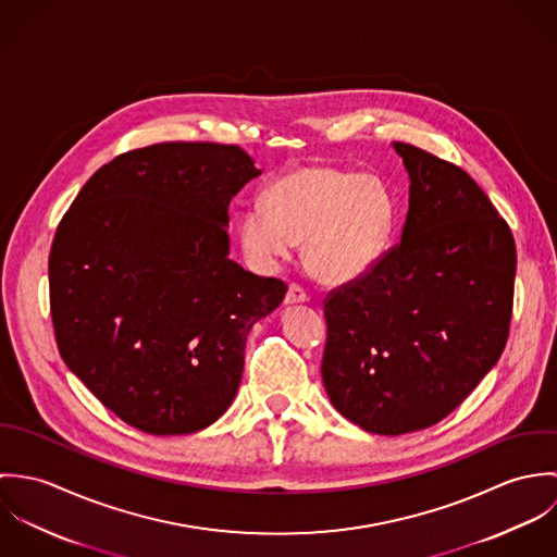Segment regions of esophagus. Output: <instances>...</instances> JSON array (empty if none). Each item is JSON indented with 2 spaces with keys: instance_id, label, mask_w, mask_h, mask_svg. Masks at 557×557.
Wrapping results in <instances>:
<instances>
[{
  "instance_id": "1",
  "label": "esophagus",
  "mask_w": 557,
  "mask_h": 557,
  "mask_svg": "<svg viewBox=\"0 0 557 557\" xmlns=\"http://www.w3.org/2000/svg\"><path fill=\"white\" fill-rule=\"evenodd\" d=\"M305 302H309L307 292L298 285H289V289L285 294V305H305Z\"/></svg>"
}]
</instances>
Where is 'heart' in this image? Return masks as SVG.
Listing matches in <instances>:
<instances>
[{"mask_svg":"<svg viewBox=\"0 0 557 557\" xmlns=\"http://www.w3.org/2000/svg\"><path fill=\"white\" fill-rule=\"evenodd\" d=\"M395 206L386 186L354 169L305 164L283 173L239 219L246 259L270 270L305 242V263L323 285L367 276L386 255Z\"/></svg>","mask_w":557,"mask_h":557,"instance_id":"heart-1","label":"heart"}]
</instances>
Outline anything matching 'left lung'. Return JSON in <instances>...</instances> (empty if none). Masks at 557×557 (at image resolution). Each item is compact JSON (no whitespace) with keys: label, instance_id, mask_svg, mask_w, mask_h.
Returning a JSON list of instances; mask_svg holds the SVG:
<instances>
[{"label":"left lung","instance_id":"obj_1","mask_svg":"<svg viewBox=\"0 0 557 557\" xmlns=\"http://www.w3.org/2000/svg\"><path fill=\"white\" fill-rule=\"evenodd\" d=\"M409 175L397 246L323 305L325 393L377 435L446 418L499 360L512 315L517 248L506 221L461 169L393 144Z\"/></svg>","mask_w":557,"mask_h":557}]
</instances>
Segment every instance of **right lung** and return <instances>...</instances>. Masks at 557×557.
I'll return each instance as SVG.
<instances>
[{
	"mask_svg": "<svg viewBox=\"0 0 557 557\" xmlns=\"http://www.w3.org/2000/svg\"><path fill=\"white\" fill-rule=\"evenodd\" d=\"M238 146L157 144L100 166L49 257L51 318L69 369L152 435H188L236 398L250 327L285 283L230 257V203L259 175Z\"/></svg>",
	"mask_w": 557,
	"mask_h": 557,
	"instance_id": "1",
	"label": "right lung"
}]
</instances>
